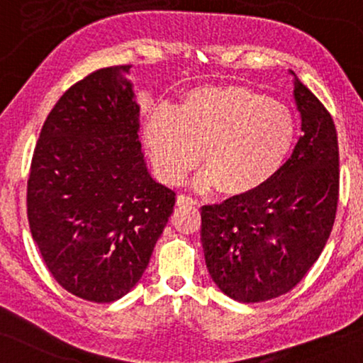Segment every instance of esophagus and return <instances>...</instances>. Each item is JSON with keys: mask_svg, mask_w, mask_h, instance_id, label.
I'll return each instance as SVG.
<instances>
[{"mask_svg": "<svg viewBox=\"0 0 363 363\" xmlns=\"http://www.w3.org/2000/svg\"><path fill=\"white\" fill-rule=\"evenodd\" d=\"M176 203L179 207H186V206H197V201L196 199L189 197V196H184V194H181V196H177L176 199Z\"/></svg>", "mask_w": 363, "mask_h": 363, "instance_id": "34e87169", "label": "esophagus"}]
</instances>
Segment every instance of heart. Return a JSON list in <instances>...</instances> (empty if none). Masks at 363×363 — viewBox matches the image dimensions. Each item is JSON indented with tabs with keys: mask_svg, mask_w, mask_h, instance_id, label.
<instances>
[{
	"mask_svg": "<svg viewBox=\"0 0 363 363\" xmlns=\"http://www.w3.org/2000/svg\"><path fill=\"white\" fill-rule=\"evenodd\" d=\"M298 121L288 106L242 85L197 86L177 110L157 108L145 125L152 169L181 182L201 162L202 187L243 197L268 186L293 152Z\"/></svg>",
	"mask_w": 363,
	"mask_h": 363,
	"instance_id": "1",
	"label": "heart"
}]
</instances>
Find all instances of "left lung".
I'll use <instances>...</instances> for the list:
<instances>
[{
  "mask_svg": "<svg viewBox=\"0 0 363 363\" xmlns=\"http://www.w3.org/2000/svg\"><path fill=\"white\" fill-rule=\"evenodd\" d=\"M298 145L259 191L202 207V247L218 288L240 303L289 293L323 253L339 202V145L333 116L294 75Z\"/></svg>",
  "mask_w": 363,
  "mask_h": 363,
  "instance_id": "8db88e82",
  "label": "left lung"
}]
</instances>
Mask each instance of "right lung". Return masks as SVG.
<instances>
[{"instance_id":"add662e5","label":"right lung","mask_w":363,"mask_h":363,"mask_svg":"<svg viewBox=\"0 0 363 363\" xmlns=\"http://www.w3.org/2000/svg\"><path fill=\"white\" fill-rule=\"evenodd\" d=\"M130 67L99 69L65 90L30 161L28 220L40 257L64 289L91 303L140 281L176 202L143 160Z\"/></svg>"}]
</instances>
